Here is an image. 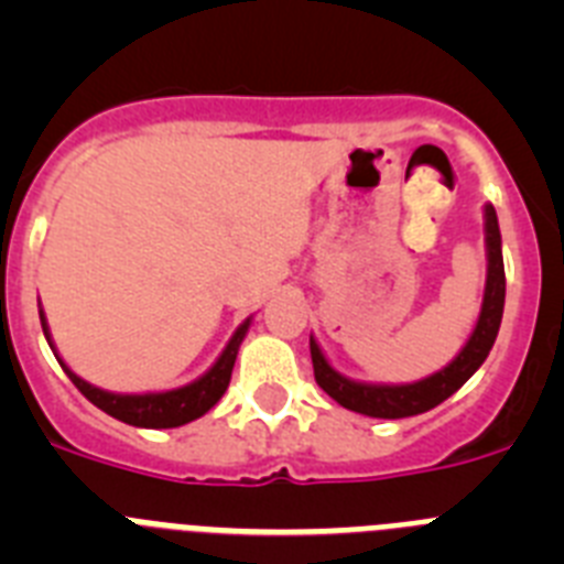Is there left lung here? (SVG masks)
<instances>
[{"label":"left lung","mask_w":564,"mask_h":564,"mask_svg":"<svg viewBox=\"0 0 564 564\" xmlns=\"http://www.w3.org/2000/svg\"><path fill=\"white\" fill-rule=\"evenodd\" d=\"M486 246H488V279L486 296H482V311L477 318V327L460 356L435 376L423 378L417 383H403V387H376V383H356L338 376L330 364L325 361L318 344L311 338V358L316 383L333 401H338L344 410L361 412L370 417H410L430 412L432 406L455 395L468 378L475 376L477 367L486 361L488 350L495 347L497 330L502 322V305H506V268H502L500 251V226H497L495 208L486 206Z\"/></svg>","instance_id":"1"}]
</instances>
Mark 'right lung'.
<instances>
[{"label":"right lung","instance_id":"right-lung-1","mask_svg":"<svg viewBox=\"0 0 564 564\" xmlns=\"http://www.w3.org/2000/svg\"><path fill=\"white\" fill-rule=\"evenodd\" d=\"M42 316V330L50 341V333H47V322H44V313L39 311ZM248 325L239 327L234 333V338L228 341V347L223 350V356L217 358L212 370L200 378V381L188 383V387H181V390H172V392H149V395H115V392H104L93 383H87L84 378H78L76 372L69 370L67 364L58 358V364L64 367V372L69 376V381L76 383L78 392L87 398L89 403H96L98 410H104L107 415L118 417V421L129 423V426H143V430H172V426H183V423L194 421V417L206 415L212 410L214 403L220 401L223 392L228 390V381H231V370H234V361H237V350H239V341L246 336ZM53 347V341H50Z\"/></svg>","mask_w":564,"mask_h":564}]
</instances>
